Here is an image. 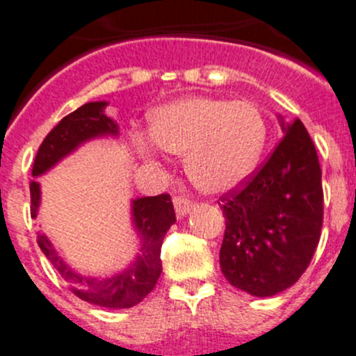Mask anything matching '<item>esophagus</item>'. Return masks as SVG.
<instances>
[{
  "mask_svg": "<svg viewBox=\"0 0 356 356\" xmlns=\"http://www.w3.org/2000/svg\"><path fill=\"white\" fill-rule=\"evenodd\" d=\"M174 207H175V214H177L179 218H182V216L188 214L189 211H193L195 204L191 200H188V198H184V197H175L174 198Z\"/></svg>",
  "mask_w": 356,
  "mask_h": 356,
  "instance_id": "34e87169",
  "label": "esophagus"
}]
</instances>
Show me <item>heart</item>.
<instances>
[{
  "mask_svg": "<svg viewBox=\"0 0 356 356\" xmlns=\"http://www.w3.org/2000/svg\"><path fill=\"white\" fill-rule=\"evenodd\" d=\"M149 138L156 147L184 156L189 181L204 193H227L253 174L267 142V121L251 102L189 96L149 115ZM145 161L156 158L152 145L135 140Z\"/></svg>",
  "mask_w": 356,
  "mask_h": 356,
  "instance_id": "b5f03b06",
  "label": "heart"
}]
</instances>
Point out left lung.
I'll list each match as a JSON object with an SVG mask.
<instances>
[{
  "mask_svg": "<svg viewBox=\"0 0 356 356\" xmlns=\"http://www.w3.org/2000/svg\"><path fill=\"white\" fill-rule=\"evenodd\" d=\"M279 122L284 135L272 154L219 204L227 223L221 272L254 297H272L297 283L323 227L316 147L300 119Z\"/></svg>",
  "mask_w": 356,
  "mask_h": 356,
  "instance_id": "1",
  "label": "left lung"
}]
</instances>
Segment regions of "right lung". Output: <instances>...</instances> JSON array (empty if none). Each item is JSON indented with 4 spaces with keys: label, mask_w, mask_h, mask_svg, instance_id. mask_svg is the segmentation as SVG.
Here are the masks:
<instances>
[{
    "label": "right lung",
    "mask_w": 356,
    "mask_h": 356,
    "mask_svg": "<svg viewBox=\"0 0 356 356\" xmlns=\"http://www.w3.org/2000/svg\"><path fill=\"white\" fill-rule=\"evenodd\" d=\"M105 102H91L63 118L49 131L47 137L43 138L33 163V177H38L54 167L59 159L75 151L82 142L103 135H118V124L105 115ZM29 193L31 218H36L40 205V184L35 179L29 182ZM133 223L142 237L140 254L126 270L107 279L86 277L72 270L56 253L45 235H38L36 242L47 260L68 283L70 290L79 298L102 307L128 309L137 305L151 293L161 274L163 238L168 228L175 223V211L170 195L163 193L158 197L133 200Z\"/></svg>",
    "instance_id": "right-lung-1"
}]
</instances>
